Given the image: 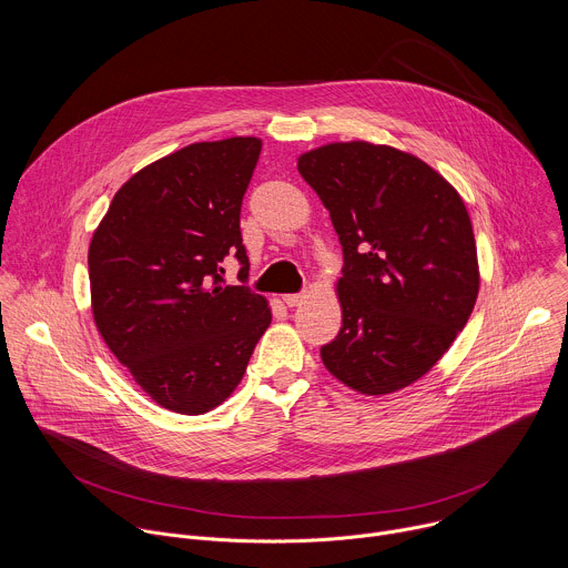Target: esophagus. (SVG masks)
<instances>
[{
	"mask_svg": "<svg viewBox=\"0 0 568 568\" xmlns=\"http://www.w3.org/2000/svg\"><path fill=\"white\" fill-rule=\"evenodd\" d=\"M301 298H303V294H283V303L287 307H296L301 303Z\"/></svg>",
	"mask_w": 568,
	"mask_h": 568,
	"instance_id": "obj_1",
	"label": "esophagus"
}]
</instances>
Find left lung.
Returning a JSON list of instances; mask_svg holds the SVG:
<instances>
[{
    "label": "left lung",
    "instance_id": "obj_1",
    "mask_svg": "<svg viewBox=\"0 0 568 568\" xmlns=\"http://www.w3.org/2000/svg\"><path fill=\"white\" fill-rule=\"evenodd\" d=\"M343 247L341 329L323 365L361 395H390L468 323L479 265L468 210L430 164L388 144L329 142L298 155Z\"/></svg>",
    "mask_w": 568,
    "mask_h": 568
}]
</instances>
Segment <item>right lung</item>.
<instances>
[{
	"mask_svg": "<svg viewBox=\"0 0 568 568\" xmlns=\"http://www.w3.org/2000/svg\"><path fill=\"white\" fill-rule=\"evenodd\" d=\"M258 138L194 142L133 173L89 247L98 332L162 408L203 415L241 384L272 323L267 298L223 285L221 263L250 258L241 205Z\"/></svg>",
	"mask_w": 568,
	"mask_h": 568,
	"instance_id": "add662e5",
	"label": "right lung"
}]
</instances>
